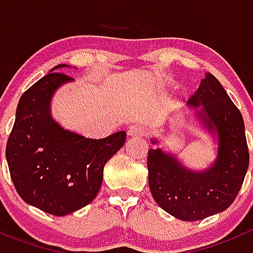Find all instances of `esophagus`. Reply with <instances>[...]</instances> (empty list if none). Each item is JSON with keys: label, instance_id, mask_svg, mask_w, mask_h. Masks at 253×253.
<instances>
[{"label": "esophagus", "instance_id": "obj_1", "mask_svg": "<svg viewBox=\"0 0 253 253\" xmlns=\"http://www.w3.org/2000/svg\"><path fill=\"white\" fill-rule=\"evenodd\" d=\"M146 132H148V128L144 124L131 125L128 128V133L131 136H144Z\"/></svg>", "mask_w": 253, "mask_h": 253}]
</instances>
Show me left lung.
<instances>
[{
  "label": "left lung",
  "mask_w": 253,
  "mask_h": 253,
  "mask_svg": "<svg viewBox=\"0 0 253 253\" xmlns=\"http://www.w3.org/2000/svg\"><path fill=\"white\" fill-rule=\"evenodd\" d=\"M188 103L193 107L203 104L200 117L210 131L216 129L218 159L205 173H193L174 157L150 149L149 187L163 210L181 220L195 221L232 205L245 181L250 153L242 114L214 75L208 72Z\"/></svg>",
  "instance_id": "left-lung-1"
}]
</instances>
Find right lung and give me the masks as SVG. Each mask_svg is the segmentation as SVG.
<instances>
[{
  "mask_svg": "<svg viewBox=\"0 0 253 253\" xmlns=\"http://www.w3.org/2000/svg\"><path fill=\"white\" fill-rule=\"evenodd\" d=\"M21 95L6 144V160L19 196L48 214L63 216L90 204L98 195L105 163L126 141L120 131L89 139L63 129L49 114L57 87L72 80L54 70Z\"/></svg>",
  "mask_w": 253,
  "mask_h": 253,
  "instance_id": "1",
  "label": "right lung"
}]
</instances>
